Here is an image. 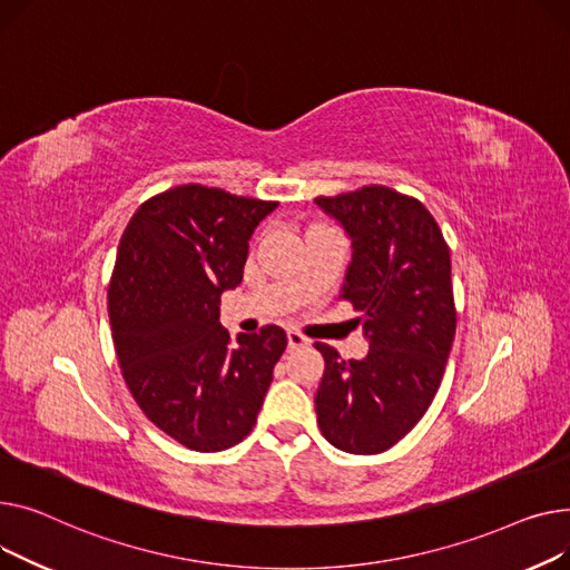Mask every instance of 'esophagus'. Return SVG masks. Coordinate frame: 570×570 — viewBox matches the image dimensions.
Returning <instances> with one entry per match:
<instances>
[{"instance_id": "34e87169", "label": "esophagus", "mask_w": 570, "mask_h": 570, "mask_svg": "<svg viewBox=\"0 0 570 570\" xmlns=\"http://www.w3.org/2000/svg\"><path fill=\"white\" fill-rule=\"evenodd\" d=\"M311 341L304 336V333L298 331H289L287 333V350H301V347H308Z\"/></svg>"}]
</instances>
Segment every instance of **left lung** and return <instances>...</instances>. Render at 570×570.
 <instances>
[{"label": "left lung", "instance_id": "obj_1", "mask_svg": "<svg viewBox=\"0 0 570 570\" xmlns=\"http://www.w3.org/2000/svg\"><path fill=\"white\" fill-rule=\"evenodd\" d=\"M352 239L341 298L361 313L367 354L343 361L315 343L324 375L315 393L328 444L356 455L391 449L421 421L438 393L455 336L451 253L416 197L363 186L315 197Z\"/></svg>", "mask_w": 570, "mask_h": 570}]
</instances>
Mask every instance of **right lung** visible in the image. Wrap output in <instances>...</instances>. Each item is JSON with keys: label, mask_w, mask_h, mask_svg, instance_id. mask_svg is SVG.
<instances>
[{"label": "right lung", "mask_w": 570, "mask_h": 570, "mask_svg": "<svg viewBox=\"0 0 570 570\" xmlns=\"http://www.w3.org/2000/svg\"><path fill=\"white\" fill-rule=\"evenodd\" d=\"M278 203L184 184L128 220L108 289L124 382L145 416L186 449L214 453L253 430L287 347L276 324L220 326V294L244 278L248 242Z\"/></svg>", "instance_id": "1"}]
</instances>
